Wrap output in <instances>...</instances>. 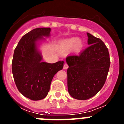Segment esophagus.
Masks as SVG:
<instances>
[{"instance_id": "34e87169", "label": "esophagus", "mask_w": 124, "mask_h": 124, "mask_svg": "<svg viewBox=\"0 0 124 124\" xmlns=\"http://www.w3.org/2000/svg\"><path fill=\"white\" fill-rule=\"evenodd\" d=\"M68 64L66 63H65L64 64V66H63V69L64 70H66V69H68Z\"/></svg>"}]
</instances>
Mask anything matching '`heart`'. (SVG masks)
Masks as SVG:
<instances>
[{
    "label": "heart",
    "instance_id": "b5f03b06",
    "mask_svg": "<svg viewBox=\"0 0 124 124\" xmlns=\"http://www.w3.org/2000/svg\"><path fill=\"white\" fill-rule=\"evenodd\" d=\"M82 41L79 38H70L62 40L59 44V48L62 51H69L72 48L74 51H77L81 48Z\"/></svg>",
    "mask_w": 124,
    "mask_h": 124
}]
</instances>
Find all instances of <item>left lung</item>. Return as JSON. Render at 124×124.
Returning <instances> with one entry per match:
<instances>
[{"label": "left lung", "mask_w": 124, "mask_h": 124, "mask_svg": "<svg viewBox=\"0 0 124 124\" xmlns=\"http://www.w3.org/2000/svg\"><path fill=\"white\" fill-rule=\"evenodd\" d=\"M87 48L79 55L68 56L66 61L68 89L72 97L86 100L94 96L103 87L110 67L108 49L99 38L87 33Z\"/></svg>", "instance_id": "left-lung-1"}]
</instances>
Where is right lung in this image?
I'll return each instance as SVG.
<instances>
[{
    "mask_svg": "<svg viewBox=\"0 0 124 124\" xmlns=\"http://www.w3.org/2000/svg\"><path fill=\"white\" fill-rule=\"evenodd\" d=\"M50 28H37L25 34L14 50L12 73L14 81L22 94L32 101L47 96L51 81L63 68L64 62H43L40 46L50 37ZM45 38H44V37Z\"/></svg>",
    "mask_w": 124,
    "mask_h": 124,
    "instance_id": "right-lung-1",
    "label": "right lung"
}]
</instances>
